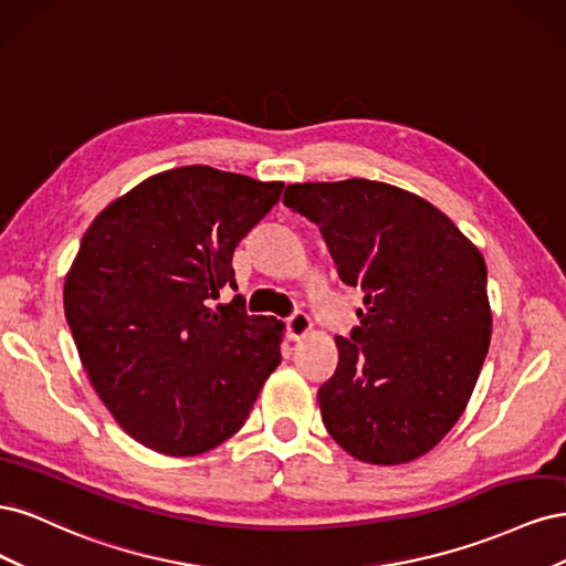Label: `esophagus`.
<instances>
[{
    "instance_id": "1",
    "label": "esophagus",
    "mask_w": 566,
    "mask_h": 566,
    "mask_svg": "<svg viewBox=\"0 0 566 566\" xmlns=\"http://www.w3.org/2000/svg\"><path fill=\"white\" fill-rule=\"evenodd\" d=\"M285 325H287V337L290 339H300V337H304L306 333L312 331V318H310V314L295 312L293 316L285 321Z\"/></svg>"
}]
</instances>
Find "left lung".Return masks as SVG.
Returning <instances> with one entry per match:
<instances>
[{"label": "left lung", "mask_w": 566, "mask_h": 566, "mask_svg": "<svg viewBox=\"0 0 566 566\" xmlns=\"http://www.w3.org/2000/svg\"><path fill=\"white\" fill-rule=\"evenodd\" d=\"M285 208L321 229L342 283L364 293L356 328L318 389L349 455L401 465L449 434L491 342L486 264L434 205L368 179L290 184Z\"/></svg>", "instance_id": "1"}]
</instances>
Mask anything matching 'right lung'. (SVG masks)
<instances>
[{"mask_svg": "<svg viewBox=\"0 0 566 566\" xmlns=\"http://www.w3.org/2000/svg\"><path fill=\"white\" fill-rule=\"evenodd\" d=\"M283 181L188 165L148 177L84 233L63 306L82 366L123 430L165 455H198L245 424L281 364L283 323L248 316L233 250Z\"/></svg>", "mask_w": 566, "mask_h": 566, "instance_id": "right-lung-1", "label": "right lung"}]
</instances>
